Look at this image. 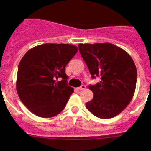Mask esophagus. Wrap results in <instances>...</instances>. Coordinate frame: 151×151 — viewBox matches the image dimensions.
Wrapping results in <instances>:
<instances>
[{"label":"esophagus","mask_w":151,"mask_h":151,"mask_svg":"<svg viewBox=\"0 0 151 151\" xmlns=\"http://www.w3.org/2000/svg\"><path fill=\"white\" fill-rule=\"evenodd\" d=\"M85 88H86V86L85 85H82V86H80V87L77 88V90L78 91H82V90H84V89H85Z\"/></svg>","instance_id":"34e87169"}]
</instances>
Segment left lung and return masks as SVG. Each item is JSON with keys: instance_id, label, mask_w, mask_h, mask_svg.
<instances>
[{"instance_id": "8db88e82", "label": "left lung", "mask_w": 151, "mask_h": 151, "mask_svg": "<svg viewBox=\"0 0 151 151\" xmlns=\"http://www.w3.org/2000/svg\"><path fill=\"white\" fill-rule=\"evenodd\" d=\"M78 49L92 78H101L96 85L89 86L94 97L86 103V108L98 118L116 116L134 96L137 69L132 58L110 43L79 44Z\"/></svg>"}]
</instances>
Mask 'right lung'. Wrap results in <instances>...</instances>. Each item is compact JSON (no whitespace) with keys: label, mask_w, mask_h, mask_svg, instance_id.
Listing matches in <instances>:
<instances>
[{"label":"right lung","mask_w":151,"mask_h":151,"mask_svg":"<svg viewBox=\"0 0 151 151\" xmlns=\"http://www.w3.org/2000/svg\"><path fill=\"white\" fill-rule=\"evenodd\" d=\"M77 51L73 45L48 43L35 47L23 56L17 72V94L35 115L50 118L65 108L73 93L67 85L66 66Z\"/></svg>","instance_id":"1"}]
</instances>
